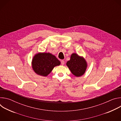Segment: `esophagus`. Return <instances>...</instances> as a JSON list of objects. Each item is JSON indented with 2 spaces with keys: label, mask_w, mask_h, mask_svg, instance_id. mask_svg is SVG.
Instances as JSON below:
<instances>
[{
  "label": "esophagus",
  "mask_w": 121,
  "mask_h": 121,
  "mask_svg": "<svg viewBox=\"0 0 121 121\" xmlns=\"http://www.w3.org/2000/svg\"><path fill=\"white\" fill-rule=\"evenodd\" d=\"M61 65H65V61H64V60H62V61H61Z\"/></svg>",
  "instance_id": "obj_1"
}]
</instances>
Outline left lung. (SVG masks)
Instances as JSON below:
<instances>
[{"mask_svg": "<svg viewBox=\"0 0 121 121\" xmlns=\"http://www.w3.org/2000/svg\"><path fill=\"white\" fill-rule=\"evenodd\" d=\"M66 65L71 73L77 77L83 75L88 67L85 59L76 53L71 54L70 59L66 62Z\"/></svg>", "mask_w": 121, "mask_h": 121, "instance_id": "obj_1", "label": "left lung"}]
</instances>
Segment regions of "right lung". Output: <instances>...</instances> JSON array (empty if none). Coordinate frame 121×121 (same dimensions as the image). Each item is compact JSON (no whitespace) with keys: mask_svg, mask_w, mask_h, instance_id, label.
Segmentation results:
<instances>
[{"mask_svg":"<svg viewBox=\"0 0 121 121\" xmlns=\"http://www.w3.org/2000/svg\"><path fill=\"white\" fill-rule=\"evenodd\" d=\"M61 64L56 56L50 53L39 52L33 57L31 66L33 70L36 74L43 76H47L54 68Z\"/></svg>","mask_w":121,"mask_h":121,"instance_id":"1","label":"right lung"}]
</instances>
